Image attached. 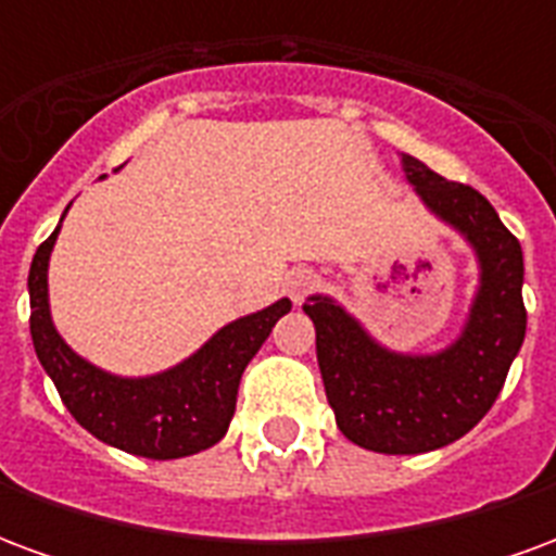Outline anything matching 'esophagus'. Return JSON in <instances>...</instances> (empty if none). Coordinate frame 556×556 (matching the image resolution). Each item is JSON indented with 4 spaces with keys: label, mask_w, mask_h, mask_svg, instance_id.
Listing matches in <instances>:
<instances>
[{
    "label": "esophagus",
    "mask_w": 556,
    "mask_h": 556,
    "mask_svg": "<svg viewBox=\"0 0 556 556\" xmlns=\"http://www.w3.org/2000/svg\"><path fill=\"white\" fill-rule=\"evenodd\" d=\"M315 289H318V274L309 267H301L289 277V298L294 303L306 301V294H313Z\"/></svg>",
    "instance_id": "1"
}]
</instances>
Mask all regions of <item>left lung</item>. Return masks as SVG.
<instances>
[{"instance_id": "obj_1", "label": "left lung", "mask_w": 556, "mask_h": 556, "mask_svg": "<svg viewBox=\"0 0 556 556\" xmlns=\"http://www.w3.org/2000/svg\"><path fill=\"white\" fill-rule=\"evenodd\" d=\"M402 163L422 202L465 231L479 255L482 282L462 339L434 357L390 354L333 301L303 303L339 431L363 450L387 455L429 453L473 429L501 396L527 330L518 238L479 190L446 181L408 154Z\"/></svg>"}]
</instances>
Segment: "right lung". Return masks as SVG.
<instances>
[{
  "mask_svg": "<svg viewBox=\"0 0 556 556\" xmlns=\"http://www.w3.org/2000/svg\"><path fill=\"white\" fill-rule=\"evenodd\" d=\"M59 229L38 247L29 270L31 342L53 378L59 396L83 429L98 441L146 458L202 453L226 434L238 402V384L255 351L291 309L277 301L262 313L223 327L190 361L151 378H115L67 349L55 333L47 303V262Z\"/></svg>",
  "mask_w": 556,
  "mask_h": 556,
  "instance_id": "obj_1",
  "label": "right lung"
}]
</instances>
